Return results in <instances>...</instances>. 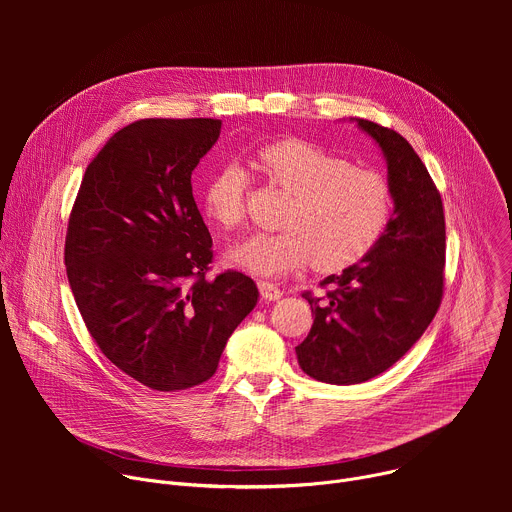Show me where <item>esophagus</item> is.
Wrapping results in <instances>:
<instances>
[{
    "label": "esophagus",
    "mask_w": 512,
    "mask_h": 512,
    "mask_svg": "<svg viewBox=\"0 0 512 512\" xmlns=\"http://www.w3.org/2000/svg\"><path fill=\"white\" fill-rule=\"evenodd\" d=\"M259 291H261V298L265 302H275V300H279L283 296V289H279L275 283L263 281V279L259 281Z\"/></svg>",
    "instance_id": "obj_1"
}]
</instances>
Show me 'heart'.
<instances>
[{"label":"heart","mask_w":512,"mask_h":512,"mask_svg":"<svg viewBox=\"0 0 512 512\" xmlns=\"http://www.w3.org/2000/svg\"><path fill=\"white\" fill-rule=\"evenodd\" d=\"M263 178L289 194L277 233H259L235 247L229 259L257 275H283L312 261L336 271L367 257L393 218L395 192L385 174L352 166L318 143L287 137L255 154ZM247 174L231 162L204 184L206 214L223 229L245 221Z\"/></svg>","instance_id":"heart-1"}]
</instances>
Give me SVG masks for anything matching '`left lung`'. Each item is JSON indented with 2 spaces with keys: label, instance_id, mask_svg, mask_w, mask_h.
I'll use <instances>...</instances> for the list:
<instances>
[{
  "label": "left lung",
  "instance_id": "1",
  "mask_svg": "<svg viewBox=\"0 0 512 512\" xmlns=\"http://www.w3.org/2000/svg\"><path fill=\"white\" fill-rule=\"evenodd\" d=\"M387 158L395 210L377 247L340 275L324 296L304 291L314 324L296 346L306 375L330 385H356L387 369L421 338L444 296L446 216L437 186L409 141L358 119Z\"/></svg>",
  "mask_w": 512,
  "mask_h": 512
}]
</instances>
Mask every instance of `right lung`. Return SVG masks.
I'll use <instances>...</instances> for the list:
<instances>
[{"label":"right lung","mask_w":512,"mask_h":512,"mask_svg":"<svg viewBox=\"0 0 512 512\" xmlns=\"http://www.w3.org/2000/svg\"><path fill=\"white\" fill-rule=\"evenodd\" d=\"M221 119H139L93 158L68 216L64 265L99 350L154 391L208 381L257 306L255 281L206 277L212 239L190 176Z\"/></svg>","instance_id":"add662e5"}]
</instances>
